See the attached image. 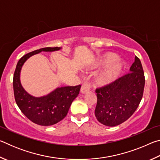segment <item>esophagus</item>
Here are the masks:
<instances>
[{"label":"esophagus","mask_w":160,"mask_h":160,"mask_svg":"<svg viewBox=\"0 0 160 160\" xmlns=\"http://www.w3.org/2000/svg\"><path fill=\"white\" fill-rule=\"evenodd\" d=\"M90 88H91V85H90V82H84L82 83V86H81L80 91H81V92H82V93L85 94V93L88 92L90 90Z\"/></svg>","instance_id":"1"}]
</instances>
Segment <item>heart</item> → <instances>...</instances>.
Returning a JSON list of instances; mask_svg holds the SVG:
<instances>
[{
    "label": "heart",
    "instance_id": "obj_1",
    "mask_svg": "<svg viewBox=\"0 0 160 160\" xmlns=\"http://www.w3.org/2000/svg\"><path fill=\"white\" fill-rule=\"evenodd\" d=\"M116 56L112 53H106L100 56L94 67H106L99 72L96 78L98 85H105L115 80L123 68V63L116 60Z\"/></svg>",
    "mask_w": 160,
    "mask_h": 160
}]
</instances>
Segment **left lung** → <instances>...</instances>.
<instances>
[{
    "instance_id": "left-lung-1",
    "label": "left lung",
    "mask_w": 160,
    "mask_h": 160,
    "mask_svg": "<svg viewBox=\"0 0 160 160\" xmlns=\"http://www.w3.org/2000/svg\"><path fill=\"white\" fill-rule=\"evenodd\" d=\"M131 72L96 89L94 114L99 123L116 126L131 117L138 107L145 88V75L140 59L135 56Z\"/></svg>"
}]
</instances>
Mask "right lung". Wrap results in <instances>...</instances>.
<instances>
[{
  "label": "right lung",
  "mask_w": 160,
  "mask_h": 160,
  "mask_svg": "<svg viewBox=\"0 0 160 160\" xmlns=\"http://www.w3.org/2000/svg\"><path fill=\"white\" fill-rule=\"evenodd\" d=\"M60 47H46L25 54L18 62L13 75V91L16 104L27 118L40 126H51L66 117L73 100L79 94L81 85L57 88L47 96L34 97L27 93L20 81L21 68L27 59L41 51H53Z\"/></svg>",
  "instance_id": "obj_1"
}]
</instances>
